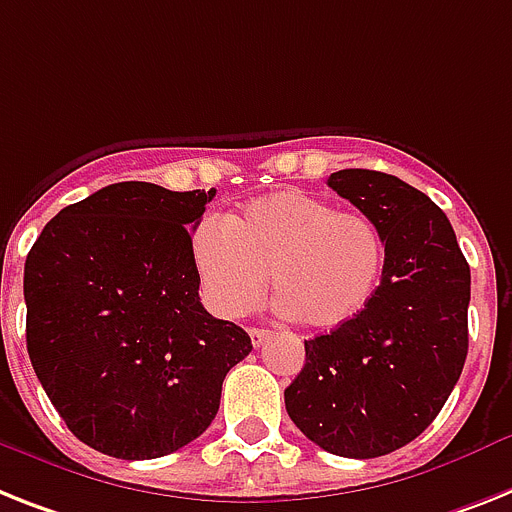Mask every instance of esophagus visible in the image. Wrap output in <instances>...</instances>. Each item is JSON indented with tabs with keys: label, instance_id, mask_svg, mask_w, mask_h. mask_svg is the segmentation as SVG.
Segmentation results:
<instances>
[{
	"label": "esophagus",
	"instance_id": "obj_1",
	"mask_svg": "<svg viewBox=\"0 0 512 512\" xmlns=\"http://www.w3.org/2000/svg\"><path fill=\"white\" fill-rule=\"evenodd\" d=\"M272 340V332L264 327H253L251 329V342H253V348H261V345H266V342Z\"/></svg>",
	"mask_w": 512,
	"mask_h": 512
}]
</instances>
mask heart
Wrapping results in <instances>:
<instances>
[{
  "instance_id": "b5f03b06",
  "label": "heart",
  "mask_w": 512,
  "mask_h": 512,
  "mask_svg": "<svg viewBox=\"0 0 512 512\" xmlns=\"http://www.w3.org/2000/svg\"><path fill=\"white\" fill-rule=\"evenodd\" d=\"M206 306L240 319L259 306L272 274L285 316L306 329L353 322L377 293L384 243L358 211H335L303 190H274L248 201L225 225L204 222L193 235Z\"/></svg>"
}]
</instances>
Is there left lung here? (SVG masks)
I'll use <instances>...</instances> for the list:
<instances>
[{"instance_id": "left-lung-1", "label": "left lung", "mask_w": 512, "mask_h": 512, "mask_svg": "<svg viewBox=\"0 0 512 512\" xmlns=\"http://www.w3.org/2000/svg\"><path fill=\"white\" fill-rule=\"evenodd\" d=\"M327 185L377 225L382 282L353 322L306 340L285 408L327 453L379 458L424 432L460 379L471 269L445 211L400 177L340 170Z\"/></svg>"}]
</instances>
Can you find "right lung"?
<instances>
[{
    "mask_svg": "<svg viewBox=\"0 0 512 512\" xmlns=\"http://www.w3.org/2000/svg\"><path fill=\"white\" fill-rule=\"evenodd\" d=\"M217 190L114 183L44 227L25 259V342L67 429L122 460L209 429L251 337L201 306L193 235Z\"/></svg>",
    "mask_w": 512,
    "mask_h": 512,
    "instance_id": "right-lung-1",
    "label": "right lung"
}]
</instances>
